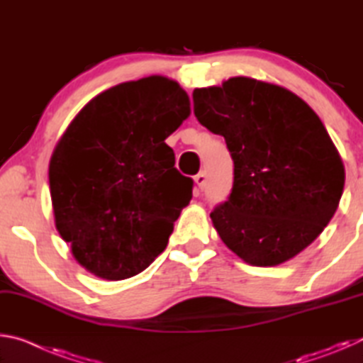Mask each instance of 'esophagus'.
Returning a JSON list of instances; mask_svg holds the SVG:
<instances>
[{"label": "esophagus", "mask_w": 363, "mask_h": 363, "mask_svg": "<svg viewBox=\"0 0 363 363\" xmlns=\"http://www.w3.org/2000/svg\"><path fill=\"white\" fill-rule=\"evenodd\" d=\"M194 182L195 186L199 189H203L205 184H206V174L205 173H199L195 177H194Z\"/></svg>", "instance_id": "1"}]
</instances>
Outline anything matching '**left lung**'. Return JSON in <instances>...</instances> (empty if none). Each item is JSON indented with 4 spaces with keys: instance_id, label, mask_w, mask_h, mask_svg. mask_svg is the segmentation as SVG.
Returning a JSON list of instances; mask_svg holds the SVG:
<instances>
[{
    "instance_id": "8db88e82",
    "label": "left lung",
    "mask_w": 363,
    "mask_h": 363,
    "mask_svg": "<svg viewBox=\"0 0 363 363\" xmlns=\"http://www.w3.org/2000/svg\"><path fill=\"white\" fill-rule=\"evenodd\" d=\"M194 112L233 160L232 194L210 214L220 240L250 266L293 259L328 225L346 179L318 115L290 89L250 77L194 89Z\"/></svg>"
}]
</instances>
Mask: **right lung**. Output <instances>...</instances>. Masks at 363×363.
I'll return each mask as SVG.
<instances>
[{
	"label": "right lung",
	"instance_id": "right-lung-1",
	"mask_svg": "<svg viewBox=\"0 0 363 363\" xmlns=\"http://www.w3.org/2000/svg\"><path fill=\"white\" fill-rule=\"evenodd\" d=\"M189 115L179 83L152 75L97 94L59 139L49 162L54 223L96 277H134L167 248L194 181L164 139Z\"/></svg>",
	"mask_w": 363,
	"mask_h": 363
}]
</instances>
